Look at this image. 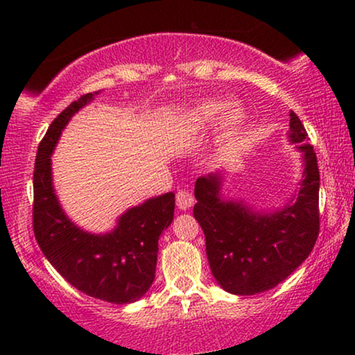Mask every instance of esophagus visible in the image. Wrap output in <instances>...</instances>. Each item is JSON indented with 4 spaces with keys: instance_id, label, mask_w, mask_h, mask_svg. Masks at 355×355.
I'll list each match as a JSON object with an SVG mask.
<instances>
[{
    "instance_id": "esophagus-1",
    "label": "esophagus",
    "mask_w": 355,
    "mask_h": 355,
    "mask_svg": "<svg viewBox=\"0 0 355 355\" xmlns=\"http://www.w3.org/2000/svg\"><path fill=\"white\" fill-rule=\"evenodd\" d=\"M176 205H178L179 210H184V211L189 210V208H191V207L193 205V197H192V193L187 192V191L178 192V196H176Z\"/></svg>"
}]
</instances>
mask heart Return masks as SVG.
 Here are the masks:
<instances>
[{"label":"heart","instance_id":"obj_1","mask_svg":"<svg viewBox=\"0 0 355 355\" xmlns=\"http://www.w3.org/2000/svg\"><path fill=\"white\" fill-rule=\"evenodd\" d=\"M220 119V140L234 139L245 123V111L239 105H230L221 100H203L187 111L186 124L192 129L210 128Z\"/></svg>","mask_w":355,"mask_h":355}]
</instances>
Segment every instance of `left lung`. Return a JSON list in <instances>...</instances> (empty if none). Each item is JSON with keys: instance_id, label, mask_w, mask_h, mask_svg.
Returning a JSON list of instances; mask_svg holds the SVG:
<instances>
[{"instance_id": "obj_1", "label": "left lung", "mask_w": 355, "mask_h": 355, "mask_svg": "<svg viewBox=\"0 0 355 355\" xmlns=\"http://www.w3.org/2000/svg\"><path fill=\"white\" fill-rule=\"evenodd\" d=\"M288 139L302 153L299 191L283 208L255 211L242 200L223 196L221 171L196 182L193 216L205 234L211 273L223 289L254 295L273 289L312 252L320 231L317 155L307 130L291 111Z\"/></svg>"}]
</instances>
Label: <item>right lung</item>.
<instances>
[{"label":"right lung","instance_id":"obj_1","mask_svg":"<svg viewBox=\"0 0 355 355\" xmlns=\"http://www.w3.org/2000/svg\"><path fill=\"white\" fill-rule=\"evenodd\" d=\"M98 92L72 101L48 128L37 150L33 171V232L43 255L76 289L111 304H130L155 279L158 239L171 225L174 193L152 197L129 208L114 230L94 234L74 225L62 210L53 186L51 155L62 129Z\"/></svg>","mask_w":355,"mask_h":355}]
</instances>
